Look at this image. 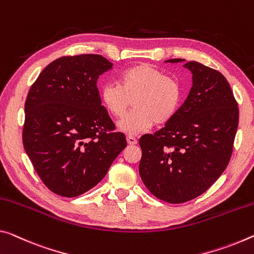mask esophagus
I'll use <instances>...</instances> for the list:
<instances>
[{
    "mask_svg": "<svg viewBox=\"0 0 254 254\" xmlns=\"http://www.w3.org/2000/svg\"><path fill=\"white\" fill-rule=\"evenodd\" d=\"M126 138H127V143L129 144V145H135V144H137V139H136L134 136L128 135Z\"/></svg>",
    "mask_w": 254,
    "mask_h": 254,
    "instance_id": "obj_1",
    "label": "esophagus"
}]
</instances>
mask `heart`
Segmentation results:
<instances>
[{"instance_id":"obj_1","label":"heart","mask_w":254,"mask_h":254,"mask_svg":"<svg viewBox=\"0 0 254 254\" xmlns=\"http://www.w3.org/2000/svg\"><path fill=\"white\" fill-rule=\"evenodd\" d=\"M104 107L116 118L126 114L132 100L134 110L118 123L119 130L136 135L154 124L170 122L177 114L183 100L179 81L165 76L149 64L128 68L122 73V83H108L101 91Z\"/></svg>"}]
</instances>
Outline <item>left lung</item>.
<instances>
[{
  "label": "left lung",
  "instance_id": "1",
  "mask_svg": "<svg viewBox=\"0 0 254 254\" xmlns=\"http://www.w3.org/2000/svg\"><path fill=\"white\" fill-rule=\"evenodd\" d=\"M184 67L193 75L185 102L165 127L139 138V176L154 196L168 203L193 200L220 177L239 126V108L227 79L200 62Z\"/></svg>",
  "mask_w": 254,
  "mask_h": 254
}]
</instances>
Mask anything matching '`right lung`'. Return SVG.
Instances as JSON below:
<instances>
[{
	"mask_svg": "<svg viewBox=\"0 0 254 254\" xmlns=\"http://www.w3.org/2000/svg\"><path fill=\"white\" fill-rule=\"evenodd\" d=\"M112 65L99 54L59 58L27 95L23 147L42 182L61 196L75 197L99 184L127 145L96 86Z\"/></svg>",
	"mask_w": 254,
	"mask_h": 254,
	"instance_id": "obj_1",
	"label": "right lung"
}]
</instances>
